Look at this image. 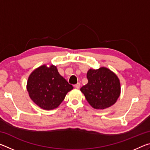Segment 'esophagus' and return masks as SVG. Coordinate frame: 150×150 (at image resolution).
<instances>
[{
    "mask_svg": "<svg viewBox=\"0 0 150 150\" xmlns=\"http://www.w3.org/2000/svg\"><path fill=\"white\" fill-rule=\"evenodd\" d=\"M74 86H75V87L76 88H79L81 85H80L79 83H77V84H76V85H75Z\"/></svg>",
    "mask_w": 150,
    "mask_h": 150,
    "instance_id": "1",
    "label": "esophagus"
}]
</instances>
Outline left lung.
I'll return each instance as SVG.
<instances>
[{
  "instance_id": "left-lung-1",
  "label": "left lung",
  "mask_w": 150,
  "mask_h": 150,
  "mask_svg": "<svg viewBox=\"0 0 150 150\" xmlns=\"http://www.w3.org/2000/svg\"><path fill=\"white\" fill-rule=\"evenodd\" d=\"M88 83L81 88L90 105L95 109H105L113 105L120 95V83L115 73L106 67L90 69Z\"/></svg>"
}]
</instances>
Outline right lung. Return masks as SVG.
I'll use <instances>...</instances> for the list:
<instances>
[{
  "instance_id": "add662e5",
  "label": "right lung",
  "mask_w": 150,
  "mask_h": 150,
  "mask_svg": "<svg viewBox=\"0 0 150 150\" xmlns=\"http://www.w3.org/2000/svg\"><path fill=\"white\" fill-rule=\"evenodd\" d=\"M73 87L59 75L56 66L45 65L35 69L27 81V91L31 99L44 110L59 106L66 94Z\"/></svg>"
}]
</instances>
